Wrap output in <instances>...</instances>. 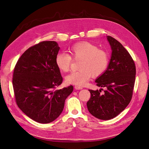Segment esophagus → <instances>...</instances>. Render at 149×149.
<instances>
[{
  "instance_id": "1",
  "label": "esophagus",
  "mask_w": 149,
  "mask_h": 149,
  "mask_svg": "<svg viewBox=\"0 0 149 149\" xmlns=\"http://www.w3.org/2000/svg\"><path fill=\"white\" fill-rule=\"evenodd\" d=\"M74 88L76 89V90H81V89H82V87L81 86H77V85H76L74 86Z\"/></svg>"
}]
</instances>
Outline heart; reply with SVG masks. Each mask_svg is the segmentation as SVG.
<instances>
[{"instance_id": "b5f03b06", "label": "heart", "mask_w": 149, "mask_h": 149, "mask_svg": "<svg viewBox=\"0 0 149 149\" xmlns=\"http://www.w3.org/2000/svg\"><path fill=\"white\" fill-rule=\"evenodd\" d=\"M70 52L74 59H81V61L78 67L80 70L66 77V81L68 84L84 85L90 80L92 75L93 77L102 75L108 67V53L91 43L84 41L77 43L70 47ZM71 63L72 58L68 54L58 52L56 55L57 67L63 72H67L70 70Z\"/></svg>"}]
</instances>
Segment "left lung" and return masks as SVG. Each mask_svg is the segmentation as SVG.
<instances>
[{
  "mask_svg": "<svg viewBox=\"0 0 149 149\" xmlns=\"http://www.w3.org/2000/svg\"><path fill=\"white\" fill-rule=\"evenodd\" d=\"M112 49L108 68L96 79L102 91L88 90L91 98L87 103L91 114L101 120H110L122 112L132 98L136 66L127 50L115 38L107 36ZM103 91V89L102 88Z\"/></svg>",
  "mask_w": 149,
  "mask_h": 149,
  "instance_id": "left-lung-1",
  "label": "left lung"
}]
</instances>
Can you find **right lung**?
Listing matches in <instances>:
<instances>
[{
    "label": "right lung",
    "mask_w": 149,
    "mask_h": 149,
    "mask_svg": "<svg viewBox=\"0 0 149 149\" xmlns=\"http://www.w3.org/2000/svg\"><path fill=\"white\" fill-rule=\"evenodd\" d=\"M59 49L54 41H41L24 52L14 68L16 103L26 116L40 123L56 120L73 91V86L54 91L63 81L56 63Z\"/></svg>",
    "instance_id": "right-lung-1"
}]
</instances>
